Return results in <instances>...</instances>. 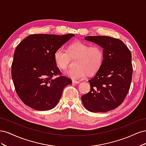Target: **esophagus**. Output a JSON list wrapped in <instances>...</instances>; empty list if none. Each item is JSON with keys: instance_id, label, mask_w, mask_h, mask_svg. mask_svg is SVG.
Instances as JSON below:
<instances>
[{"instance_id": "esophagus-1", "label": "esophagus", "mask_w": 146, "mask_h": 146, "mask_svg": "<svg viewBox=\"0 0 146 146\" xmlns=\"http://www.w3.org/2000/svg\"><path fill=\"white\" fill-rule=\"evenodd\" d=\"M72 83H76V84H78L79 83H80V81L76 80H72Z\"/></svg>"}]
</instances>
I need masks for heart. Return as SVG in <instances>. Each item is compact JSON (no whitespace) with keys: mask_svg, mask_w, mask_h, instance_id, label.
I'll use <instances>...</instances> for the list:
<instances>
[{"mask_svg":"<svg viewBox=\"0 0 146 146\" xmlns=\"http://www.w3.org/2000/svg\"><path fill=\"white\" fill-rule=\"evenodd\" d=\"M71 57L77 58V66L66 70L64 74L73 79H80L85 77L87 73L93 74L99 69L104 60V52L100 46H91L89 44L76 41L70 44L68 51L59 48L54 54L56 66L63 70L69 66Z\"/></svg>","mask_w":146,"mask_h":146,"instance_id":"obj_1","label":"heart"}]
</instances>
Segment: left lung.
<instances>
[{
    "label": "left lung",
    "instance_id": "8db88e82",
    "mask_svg": "<svg viewBox=\"0 0 146 146\" xmlns=\"http://www.w3.org/2000/svg\"><path fill=\"white\" fill-rule=\"evenodd\" d=\"M85 39L104 48V60L94 77L88 81L90 91L82 96V103L91 112H107L118 107L130 90L133 74L131 52L117 38L90 36Z\"/></svg>",
    "mask_w": 146,
    "mask_h": 146
}]
</instances>
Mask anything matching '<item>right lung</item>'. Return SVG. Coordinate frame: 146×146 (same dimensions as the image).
I'll return each instance as SVG.
<instances>
[{"mask_svg":"<svg viewBox=\"0 0 146 146\" xmlns=\"http://www.w3.org/2000/svg\"><path fill=\"white\" fill-rule=\"evenodd\" d=\"M73 36L74 34L30 35L17 45L11 77L16 93L24 104L38 111H47L58 103L64 88L72 81L61 74L54 54Z\"/></svg>","mask_w":146,"mask_h":146,"instance_id":"1","label":"right lung"}]
</instances>
